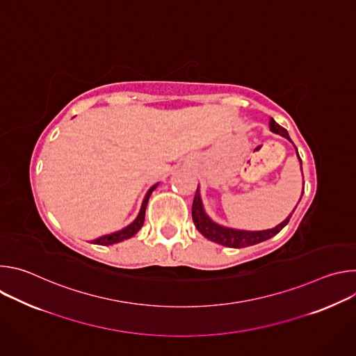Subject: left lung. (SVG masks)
<instances>
[{
    "label": "left lung",
    "mask_w": 356,
    "mask_h": 356,
    "mask_svg": "<svg viewBox=\"0 0 356 356\" xmlns=\"http://www.w3.org/2000/svg\"><path fill=\"white\" fill-rule=\"evenodd\" d=\"M269 128H270L272 132H275V134H277V135H280V136H283V138H286L291 142V139L289 136V132L283 127H280L273 118L269 120ZM296 150H297V147H296ZM297 158H298V162H300V169L302 172L301 159L298 156V152H297ZM302 193H304V184H302L301 195H302ZM300 200H301V197H300ZM300 200H298V202H300ZM298 202H297V204H298ZM296 207H294V210H296ZM294 210L291 211V214L294 213ZM291 214L284 221H282L279 225H276L275 228L264 229V231H245V229H235V228L224 227V225H220L218 222H216L206 213L204 204H202L201 194H200V186L197 187V191H195V195H194V200H193V209H191L193 221H194L195 228L200 231V234L204 235L207 239H210L216 243H220V245L228 246V248H245V246L257 245L259 242L270 239L277 232H280L282 228H284L287 225V222L291 218Z\"/></svg>",
    "instance_id": "1"
}]
</instances>
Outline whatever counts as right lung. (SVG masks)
<instances>
[{
  "instance_id": "right-lung-1",
  "label": "right lung",
  "mask_w": 356,
  "mask_h": 356,
  "mask_svg": "<svg viewBox=\"0 0 356 356\" xmlns=\"http://www.w3.org/2000/svg\"><path fill=\"white\" fill-rule=\"evenodd\" d=\"M159 183L152 186L147 193L145 194L143 197V201H142V206H140V210L136 216V218L129 224L127 225L125 228L120 229V231H115V232H111V234H107V235H103L99 236L94 241H91V243H95V245H113V243H118V242H122L131 236H134L143 225V221H145V211H146V206H147V201H149V197L152 194V191H154L156 187H158Z\"/></svg>"
}]
</instances>
